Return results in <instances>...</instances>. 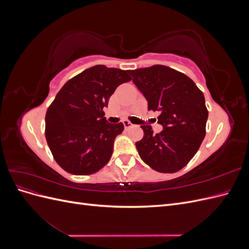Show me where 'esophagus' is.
Here are the masks:
<instances>
[{
  "label": "esophagus",
  "mask_w": 249,
  "mask_h": 249,
  "mask_svg": "<svg viewBox=\"0 0 249 249\" xmlns=\"http://www.w3.org/2000/svg\"><path fill=\"white\" fill-rule=\"evenodd\" d=\"M123 124H124V125L125 129H130V127L134 126V124H133L131 122H129V120H124Z\"/></svg>",
  "instance_id": "1"
}]
</instances>
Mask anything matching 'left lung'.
Wrapping results in <instances>:
<instances>
[{
	"mask_svg": "<svg viewBox=\"0 0 249 249\" xmlns=\"http://www.w3.org/2000/svg\"><path fill=\"white\" fill-rule=\"evenodd\" d=\"M134 84L145 96L148 110L159 111L163 131L141 125L143 138L136 142L139 156L156 171L173 173L185 167L206 136L208 109L205 96L185 73L165 65L130 71Z\"/></svg>",
	"mask_w": 249,
	"mask_h": 249,
	"instance_id": "1",
	"label": "left lung"
}]
</instances>
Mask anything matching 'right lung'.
Masks as SVG:
<instances>
[{
	"label": "right lung",
	"mask_w": 249,
	"mask_h": 249,
	"mask_svg": "<svg viewBox=\"0 0 249 249\" xmlns=\"http://www.w3.org/2000/svg\"><path fill=\"white\" fill-rule=\"evenodd\" d=\"M129 71L94 65L67 81L46 114V139L55 161L77 176L92 175L106 165L123 123L109 124L104 108Z\"/></svg>",
	"instance_id": "obj_1"
}]
</instances>
